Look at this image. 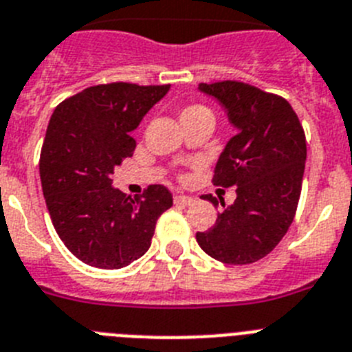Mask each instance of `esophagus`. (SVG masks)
I'll return each mask as SVG.
<instances>
[{"instance_id": "34e87169", "label": "esophagus", "mask_w": 352, "mask_h": 352, "mask_svg": "<svg viewBox=\"0 0 352 352\" xmlns=\"http://www.w3.org/2000/svg\"><path fill=\"white\" fill-rule=\"evenodd\" d=\"M173 200H175L177 206H191V204L195 201V198L186 197V195H175V198H173Z\"/></svg>"}]
</instances>
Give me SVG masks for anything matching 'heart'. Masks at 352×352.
<instances>
[{"label":"heart","mask_w":352,"mask_h":352,"mask_svg":"<svg viewBox=\"0 0 352 352\" xmlns=\"http://www.w3.org/2000/svg\"><path fill=\"white\" fill-rule=\"evenodd\" d=\"M204 111H209L206 106H200V104H193V106H188V108L182 111V117L184 115H195V113H204Z\"/></svg>","instance_id":"1"}]
</instances>
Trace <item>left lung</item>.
Returning <instances> with one entry per match:
<instances>
[{"label": "left lung", "mask_w": 352, "mask_h": 352, "mask_svg": "<svg viewBox=\"0 0 352 352\" xmlns=\"http://www.w3.org/2000/svg\"><path fill=\"white\" fill-rule=\"evenodd\" d=\"M200 90L216 97L237 127L212 177L216 186H235L237 198L197 241L223 264H253L273 252L296 216L307 161L303 125L283 97L253 85L227 79L200 83ZM201 198L218 206L209 195Z\"/></svg>", "instance_id": "left-lung-1"}]
</instances>
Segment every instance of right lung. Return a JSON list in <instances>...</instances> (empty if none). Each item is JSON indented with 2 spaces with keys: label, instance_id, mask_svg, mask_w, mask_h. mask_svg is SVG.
Wrapping results in <instances>:
<instances>
[{
  "label": "right lung",
  "instance_id": "add662e5",
  "mask_svg": "<svg viewBox=\"0 0 352 352\" xmlns=\"http://www.w3.org/2000/svg\"><path fill=\"white\" fill-rule=\"evenodd\" d=\"M170 85L106 83L60 102L41 151V180L53 227L69 252L100 269H120L151 248L159 216L173 206L164 186L142 197L111 188V173L136 148L131 136Z\"/></svg>",
  "mask_w": 352,
  "mask_h": 352
}]
</instances>
